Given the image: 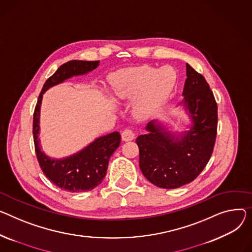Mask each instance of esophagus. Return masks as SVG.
I'll use <instances>...</instances> for the list:
<instances>
[{
  "mask_svg": "<svg viewBox=\"0 0 252 252\" xmlns=\"http://www.w3.org/2000/svg\"><path fill=\"white\" fill-rule=\"evenodd\" d=\"M122 139L123 141L125 142H129V141H132L133 139H135V132H133L131 129H125L123 132H122Z\"/></svg>",
  "mask_w": 252,
  "mask_h": 252,
  "instance_id": "1",
  "label": "esophagus"
}]
</instances>
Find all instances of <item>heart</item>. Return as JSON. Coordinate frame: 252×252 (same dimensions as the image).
Segmentation results:
<instances>
[{
    "label": "heart",
    "mask_w": 252,
    "mask_h": 252,
    "mask_svg": "<svg viewBox=\"0 0 252 252\" xmlns=\"http://www.w3.org/2000/svg\"><path fill=\"white\" fill-rule=\"evenodd\" d=\"M175 73L168 66L162 69L149 65L125 69L111 77V88L119 100H133L132 111L139 119L153 116L172 92Z\"/></svg>",
    "instance_id": "b5f03b06"
}]
</instances>
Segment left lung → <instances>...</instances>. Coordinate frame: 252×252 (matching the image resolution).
Here are the masks:
<instances>
[{
  "mask_svg": "<svg viewBox=\"0 0 252 252\" xmlns=\"http://www.w3.org/2000/svg\"><path fill=\"white\" fill-rule=\"evenodd\" d=\"M178 104L189 123L182 130L153 120L137 138L140 168L154 186L172 189L191 182L208 164L217 135V103L206 79L187 63V80Z\"/></svg>",
  "mask_w": 252,
  "mask_h": 252,
  "instance_id": "left-lung-1",
  "label": "left lung"
}]
</instances>
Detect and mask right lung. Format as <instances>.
<instances>
[{
    "label": "right lung",
    "instance_id": "right-lung-1",
    "mask_svg": "<svg viewBox=\"0 0 252 252\" xmlns=\"http://www.w3.org/2000/svg\"><path fill=\"white\" fill-rule=\"evenodd\" d=\"M99 61H70L62 64L56 73L46 80L33 114V139L37 160L45 176L61 189L70 192L87 191L95 189L106 175L108 162L121 144L119 131L96 138L78 152L61 159L46 155L41 147L40 108L43 94L52 87L73 77L84 76L95 70Z\"/></svg>",
    "mask_w": 252,
    "mask_h": 252
}]
</instances>
